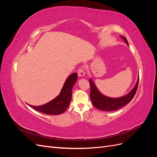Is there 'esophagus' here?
I'll return each instance as SVG.
<instances>
[{
  "label": "esophagus",
  "instance_id": "esophagus-1",
  "mask_svg": "<svg viewBox=\"0 0 157 157\" xmlns=\"http://www.w3.org/2000/svg\"><path fill=\"white\" fill-rule=\"evenodd\" d=\"M85 75V73H84V71L82 68H80L78 70V76L79 77H84Z\"/></svg>",
  "mask_w": 157,
  "mask_h": 157
}]
</instances>
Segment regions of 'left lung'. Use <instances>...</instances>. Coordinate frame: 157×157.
Instances as JSON below:
<instances>
[{"label":"left lung","mask_w":157,"mask_h":157,"mask_svg":"<svg viewBox=\"0 0 157 157\" xmlns=\"http://www.w3.org/2000/svg\"><path fill=\"white\" fill-rule=\"evenodd\" d=\"M120 36L125 41L126 44L128 46V42L126 38L122 36ZM89 82L90 84V89H91V92H90V99H91V101L94 106L101 111H113L117 110V109L126 105L134 97L137 91V86H138L139 77L138 78H137V82L134 87L133 88V89L129 93L124 96L117 98L104 96L103 94H102L99 91V90L94 83L92 78L89 79Z\"/></svg>","instance_id":"1"}]
</instances>
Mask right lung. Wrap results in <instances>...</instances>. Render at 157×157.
Listing matches in <instances>:
<instances>
[{"label":"right lung","mask_w":157,"mask_h":157,"mask_svg":"<svg viewBox=\"0 0 157 157\" xmlns=\"http://www.w3.org/2000/svg\"><path fill=\"white\" fill-rule=\"evenodd\" d=\"M77 74H71L66 79L59 94L52 101L39 106H33L27 104L35 110L43 113L46 115H60L64 113L69 105L72 98V89L77 81Z\"/></svg>","instance_id":"add662e5"}]
</instances>
